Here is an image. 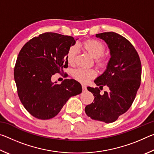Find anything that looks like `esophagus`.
I'll return each mask as SVG.
<instances>
[{
	"instance_id": "1",
	"label": "esophagus",
	"mask_w": 154,
	"mask_h": 154,
	"mask_svg": "<svg viewBox=\"0 0 154 154\" xmlns=\"http://www.w3.org/2000/svg\"><path fill=\"white\" fill-rule=\"evenodd\" d=\"M82 90L83 91H85L87 90V86L84 84H82Z\"/></svg>"
}]
</instances>
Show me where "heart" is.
<instances>
[{
	"mask_svg": "<svg viewBox=\"0 0 154 154\" xmlns=\"http://www.w3.org/2000/svg\"><path fill=\"white\" fill-rule=\"evenodd\" d=\"M93 58L96 59V63L100 66L105 64V60L100 57L103 55L105 50V47L101 41L96 39H90L83 42L82 45ZM77 47H79L78 45ZM78 53L77 46H71L69 48L66 54V59L70 64H73L75 62V58ZM72 75L75 79L82 83H87L90 79L94 78L97 75L95 70L92 69H75L72 72Z\"/></svg>",
	"mask_w": 154,
	"mask_h": 154,
	"instance_id": "b5f03b06",
	"label": "heart"
}]
</instances>
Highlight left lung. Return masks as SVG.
<instances>
[{"mask_svg": "<svg viewBox=\"0 0 154 154\" xmlns=\"http://www.w3.org/2000/svg\"><path fill=\"white\" fill-rule=\"evenodd\" d=\"M96 36L106 43L111 58L94 83L99 88L106 85L109 91L101 95L98 88L88 87L94 102L85 106V111L92 119L112 123L128 110L136 97L141 80V63L136 49L124 36L113 32Z\"/></svg>", "mask_w": 154, "mask_h": 154, "instance_id": "left-lung-1", "label": "left lung"}]
</instances>
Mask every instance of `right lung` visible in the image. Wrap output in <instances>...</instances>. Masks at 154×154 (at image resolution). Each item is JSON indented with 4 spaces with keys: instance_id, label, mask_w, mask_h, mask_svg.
<instances>
[{
    "instance_id": "right-lung-1",
    "label": "right lung",
    "mask_w": 154,
    "mask_h": 154,
    "mask_svg": "<svg viewBox=\"0 0 154 154\" xmlns=\"http://www.w3.org/2000/svg\"><path fill=\"white\" fill-rule=\"evenodd\" d=\"M77 39L45 32L32 38L20 50L14 79L20 101L35 118H53L71 96L82 93V85L75 79H65L60 84L51 82L52 75L68 67L67 52Z\"/></svg>"
}]
</instances>
